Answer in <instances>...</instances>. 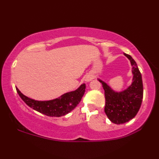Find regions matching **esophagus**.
I'll return each instance as SVG.
<instances>
[{"label":"esophagus","mask_w":159,"mask_h":159,"mask_svg":"<svg viewBox=\"0 0 159 159\" xmlns=\"http://www.w3.org/2000/svg\"><path fill=\"white\" fill-rule=\"evenodd\" d=\"M93 79V78L92 76H91V75H88V76L85 77V80H86V81L88 82V81H90V80H92Z\"/></svg>","instance_id":"esophagus-1"}]
</instances>
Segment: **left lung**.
<instances>
[{"instance_id": "obj_1", "label": "left lung", "mask_w": 159, "mask_h": 159, "mask_svg": "<svg viewBox=\"0 0 159 159\" xmlns=\"http://www.w3.org/2000/svg\"><path fill=\"white\" fill-rule=\"evenodd\" d=\"M124 55L133 66V79L130 86L124 91L116 93L107 83L99 79L104 90V112L115 124H122L133 119L139 111L143 98V83L140 71L131 56L125 53Z\"/></svg>"}]
</instances>
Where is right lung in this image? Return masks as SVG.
<instances>
[{"instance_id":"add662e5","label":"right lung","mask_w":159,"mask_h":159,"mask_svg":"<svg viewBox=\"0 0 159 159\" xmlns=\"http://www.w3.org/2000/svg\"><path fill=\"white\" fill-rule=\"evenodd\" d=\"M85 89V84L83 83L76 90L64 94L57 99L49 101H37L24 95L16 88L19 95L29 107L41 114L52 117L62 116L72 111L81 100Z\"/></svg>"}]
</instances>
